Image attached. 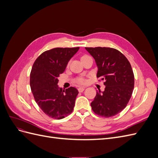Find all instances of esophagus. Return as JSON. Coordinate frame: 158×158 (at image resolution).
I'll return each instance as SVG.
<instances>
[{
	"instance_id": "obj_1",
	"label": "esophagus",
	"mask_w": 158,
	"mask_h": 158,
	"mask_svg": "<svg viewBox=\"0 0 158 158\" xmlns=\"http://www.w3.org/2000/svg\"><path fill=\"white\" fill-rule=\"evenodd\" d=\"M84 89H85V88H84V87H80L78 88V90L79 92H82Z\"/></svg>"
}]
</instances>
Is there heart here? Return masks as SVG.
Returning a JSON list of instances; mask_svg holds the SVG:
<instances>
[{"label": "heart", "mask_w": 158, "mask_h": 158, "mask_svg": "<svg viewBox=\"0 0 158 158\" xmlns=\"http://www.w3.org/2000/svg\"><path fill=\"white\" fill-rule=\"evenodd\" d=\"M86 56H87V55H84V56H82V57ZM76 82H78V84H84V83H85V80H84L83 78H82V77L77 78V79L76 80Z\"/></svg>", "instance_id": "heart-1"}]
</instances>
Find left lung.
I'll return each mask as SVG.
<instances>
[{
  "instance_id": "obj_1",
  "label": "left lung",
  "mask_w": 158,
  "mask_h": 158,
  "mask_svg": "<svg viewBox=\"0 0 158 158\" xmlns=\"http://www.w3.org/2000/svg\"><path fill=\"white\" fill-rule=\"evenodd\" d=\"M95 59L101 77L106 85L105 90L97 91L91 103L93 111L103 117L116 115L126 107L135 85V76L126 56L110 47H85Z\"/></svg>"
}]
</instances>
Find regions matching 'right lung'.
<instances>
[{
  "mask_svg": "<svg viewBox=\"0 0 158 158\" xmlns=\"http://www.w3.org/2000/svg\"><path fill=\"white\" fill-rule=\"evenodd\" d=\"M80 47L52 49L43 52L33 64L30 87L35 101L47 116L61 119L73 112L78 89L70 87L65 91L57 85L70 59Z\"/></svg>",
  "mask_w": 158,
  "mask_h": 158,
  "instance_id": "add662e5",
  "label": "right lung"
}]
</instances>
